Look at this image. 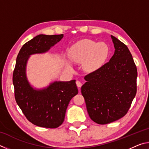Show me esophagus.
<instances>
[{"label": "esophagus", "mask_w": 149, "mask_h": 149, "mask_svg": "<svg viewBox=\"0 0 149 149\" xmlns=\"http://www.w3.org/2000/svg\"><path fill=\"white\" fill-rule=\"evenodd\" d=\"M76 85H77V86L79 87V91H80V87H81V85H82L81 82H80L79 81H76Z\"/></svg>", "instance_id": "1"}]
</instances>
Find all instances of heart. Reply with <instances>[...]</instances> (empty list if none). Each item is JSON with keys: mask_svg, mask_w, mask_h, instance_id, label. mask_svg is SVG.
<instances>
[{"mask_svg": "<svg viewBox=\"0 0 149 149\" xmlns=\"http://www.w3.org/2000/svg\"><path fill=\"white\" fill-rule=\"evenodd\" d=\"M109 54V49L104 42L97 43L93 40L83 39L75 43L69 51L72 60L84 64L88 72L99 70L104 64Z\"/></svg>", "mask_w": 149, "mask_h": 149, "instance_id": "b5f03b06", "label": "heart"}]
</instances>
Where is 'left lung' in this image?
I'll list each match as a JSON object with an SVG mask.
<instances>
[{"instance_id":"left-lung-1","label":"left lung","mask_w":149,"mask_h":149,"mask_svg":"<svg viewBox=\"0 0 149 149\" xmlns=\"http://www.w3.org/2000/svg\"><path fill=\"white\" fill-rule=\"evenodd\" d=\"M115 51L110 61L85 76L81 87L87 112L99 124H107L127 114L137 93V70L127 47L111 35Z\"/></svg>"}]
</instances>
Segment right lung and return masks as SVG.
<instances>
[{"mask_svg": "<svg viewBox=\"0 0 149 149\" xmlns=\"http://www.w3.org/2000/svg\"><path fill=\"white\" fill-rule=\"evenodd\" d=\"M63 37V34L37 35L23 45L16 58L12 77L15 99L27 119L39 127L56 128L61 125L70 100L78 93L75 80L54 81L47 88L37 90L30 85L26 77L30 55L48 51Z\"/></svg>", "mask_w": 149, "mask_h": 149, "instance_id": "1", "label": "right lung"}]
</instances>
